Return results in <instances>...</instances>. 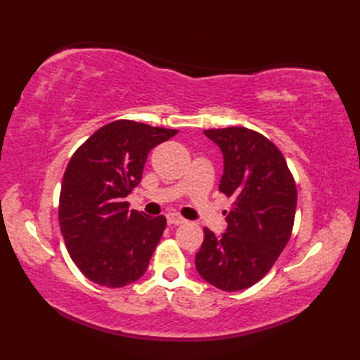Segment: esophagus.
<instances>
[{"instance_id": "34e87169", "label": "esophagus", "mask_w": 360, "mask_h": 360, "mask_svg": "<svg viewBox=\"0 0 360 360\" xmlns=\"http://www.w3.org/2000/svg\"><path fill=\"white\" fill-rule=\"evenodd\" d=\"M167 223L168 224H173V226H178V224H182V223H186V219L182 218L181 215H178V213H174V212H170V213H167Z\"/></svg>"}]
</instances>
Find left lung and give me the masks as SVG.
<instances>
[{"label": "left lung", "mask_w": 360, "mask_h": 360, "mask_svg": "<svg viewBox=\"0 0 360 360\" xmlns=\"http://www.w3.org/2000/svg\"><path fill=\"white\" fill-rule=\"evenodd\" d=\"M224 159L219 190L232 198L227 229H204L198 274L218 289L233 292L255 285L269 272L292 232L297 188L285 158L259 133L244 127L205 129Z\"/></svg>", "instance_id": "1"}]
</instances>
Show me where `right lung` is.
Here are the masks:
<instances>
[{
  "label": "right lung",
  "mask_w": 360,
  "mask_h": 360,
  "mask_svg": "<svg viewBox=\"0 0 360 360\" xmlns=\"http://www.w3.org/2000/svg\"><path fill=\"white\" fill-rule=\"evenodd\" d=\"M176 133L116 120L98 128L68 164L60 231L72 262L97 285L122 288L147 271L167 219L128 210L125 198L141 182L150 150Z\"/></svg>",
  "instance_id": "obj_1"
}]
</instances>
